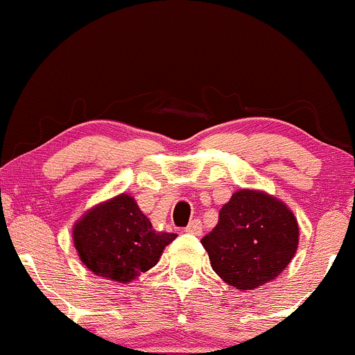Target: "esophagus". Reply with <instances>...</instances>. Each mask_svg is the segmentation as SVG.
I'll list each match as a JSON object with an SVG mask.
<instances>
[{
    "label": "esophagus",
    "mask_w": 355,
    "mask_h": 355,
    "mask_svg": "<svg viewBox=\"0 0 355 355\" xmlns=\"http://www.w3.org/2000/svg\"><path fill=\"white\" fill-rule=\"evenodd\" d=\"M186 231L191 234H196V236H199V234L202 233V223L199 220H193L188 226H186Z\"/></svg>",
    "instance_id": "1"
}]
</instances>
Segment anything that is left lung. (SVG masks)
<instances>
[{"mask_svg":"<svg viewBox=\"0 0 355 355\" xmlns=\"http://www.w3.org/2000/svg\"><path fill=\"white\" fill-rule=\"evenodd\" d=\"M292 209L272 194L240 189L220 209V221L201 243L223 282L248 292L275 280L298 248Z\"/></svg>","mask_w":355,"mask_h":355,"instance_id":"8db88e82","label":"left lung"}]
</instances>
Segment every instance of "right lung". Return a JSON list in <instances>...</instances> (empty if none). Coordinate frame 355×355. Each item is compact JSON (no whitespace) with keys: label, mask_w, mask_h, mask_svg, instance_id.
Segmentation results:
<instances>
[{"label":"right lung","mask_w":355,"mask_h":355,"mask_svg":"<svg viewBox=\"0 0 355 355\" xmlns=\"http://www.w3.org/2000/svg\"><path fill=\"white\" fill-rule=\"evenodd\" d=\"M176 236L153 230L149 218L125 193L85 211L71 233L82 263L117 284H129L153 268Z\"/></svg>","instance_id":"add662e5"}]
</instances>
